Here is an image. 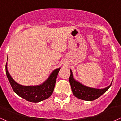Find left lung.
Wrapping results in <instances>:
<instances>
[{"instance_id": "left-lung-1", "label": "left lung", "mask_w": 121, "mask_h": 121, "mask_svg": "<svg viewBox=\"0 0 121 121\" xmlns=\"http://www.w3.org/2000/svg\"><path fill=\"white\" fill-rule=\"evenodd\" d=\"M70 76L69 77V82L71 85V90L75 97L86 101H92L99 98L104 93L107 91L112 84L104 89H96V88L87 87L82 84L80 82L74 79L73 72L70 70Z\"/></svg>"}]
</instances>
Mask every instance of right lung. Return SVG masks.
I'll use <instances>...</instances> for the list:
<instances>
[{"label":"right lung","mask_w":121,"mask_h":121,"mask_svg":"<svg viewBox=\"0 0 121 121\" xmlns=\"http://www.w3.org/2000/svg\"><path fill=\"white\" fill-rule=\"evenodd\" d=\"M6 64V74L14 92L19 96L31 102H39L51 96L54 89L57 75L61 67L54 70L46 80L42 84L36 86H22L16 83L8 70Z\"/></svg>","instance_id":"right-lung-1"}]
</instances>
